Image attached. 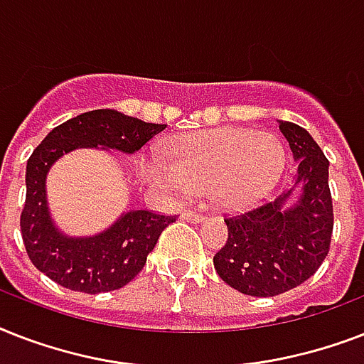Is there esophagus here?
<instances>
[{
	"label": "esophagus",
	"instance_id": "1",
	"mask_svg": "<svg viewBox=\"0 0 364 364\" xmlns=\"http://www.w3.org/2000/svg\"><path fill=\"white\" fill-rule=\"evenodd\" d=\"M183 219H187V221L191 223H202L204 221V215H200V213H196V211H191V210H185L181 213Z\"/></svg>",
	"mask_w": 364,
	"mask_h": 364
}]
</instances>
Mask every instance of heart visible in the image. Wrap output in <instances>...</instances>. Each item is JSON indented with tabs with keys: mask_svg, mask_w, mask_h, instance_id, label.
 I'll return each mask as SVG.
<instances>
[{
	"mask_svg": "<svg viewBox=\"0 0 364 364\" xmlns=\"http://www.w3.org/2000/svg\"><path fill=\"white\" fill-rule=\"evenodd\" d=\"M164 156L141 159V176L149 183L170 193H210L219 208L230 211L260 202L285 166L282 139L247 128L183 134L166 143Z\"/></svg>",
	"mask_w": 364,
	"mask_h": 364,
	"instance_id": "heart-1",
	"label": "heart"
}]
</instances>
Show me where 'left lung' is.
<instances>
[{
    "label": "left lung",
    "instance_id": "8db88e82",
    "mask_svg": "<svg viewBox=\"0 0 364 364\" xmlns=\"http://www.w3.org/2000/svg\"><path fill=\"white\" fill-rule=\"evenodd\" d=\"M299 170L293 185L274 202L225 219L227 245L213 257L223 282L249 296H276L311 277L333 236L328 160L302 126L279 121ZM297 191V200L287 206Z\"/></svg>",
    "mask_w": 364,
    "mask_h": 364
}]
</instances>
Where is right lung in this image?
Masks as SVG:
<instances>
[{
    "mask_svg": "<svg viewBox=\"0 0 364 364\" xmlns=\"http://www.w3.org/2000/svg\"><path fill=\"white\" fill-rule=\"evenodd\" d=\"M115 109L77 115L48 132L26 166V204L20 230L28 257L37 270L71 291L98 294L124 287L141 272L160 234L176 215L147 210L122 213L94 236H68L56 227L47 202V173L60 156L75 149L100 147L134 154L164 130Z\"/></svg>",
    "mask_w": 364,
    "mask_h": 364,
    "instance_id": "obj_1",
    "label": "right lung"
}]
</instances>
